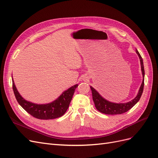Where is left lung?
<instances>
[{"label":"left lung","instance_id":"1","mask_svg":"<svg viewBox=\"0 0 158 158\" xmlns=\"http://www.w3.org/2000/svg\"><path fill=\"white\" fill-rule=\"evenodd\" d=\"M136 52L137 55H138L140 60L141 64V70L143 76V80L141 84V86L138 91V95L136 97L132 99V101L125 103H114L107 101L102 98L101 95L99 94V93L95 90L94 88L90 86L91 90H92V98L93 101L94 102L95 108H96L99 112L102 113L106 114H123L128 111L130 110L133 106H135L137 103V102L139 101L141 95L143 92V89H144V64H143V60L141 55H140L139 52L136 49Z\"/></svg>","mask_w":158,"mask_h":158}]
</instances>
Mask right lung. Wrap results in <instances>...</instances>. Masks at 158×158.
Wrapping results in <instances>:
<instances>
[{
    "label": "right lung",
    "instance_id": "1",
    "mask_svg": "<svg viewBox=\"0 0 158 158\" xmlns=\"http://www.w3.org/2000/svg\"><path fill=\"white\" fill-rule=\"evenodd\" d=\"M77 87L78 84L72 86L64 91L58 99L50 103L38 105L27 102L23 99L18 93L14 81L12 82L13 91L18 103L31 116L44 120L53 119L63 116L68 109L75 89Z\"/></svg>",
    "mask_w": 158,
    "mask_h": 158
}]
</instances>
